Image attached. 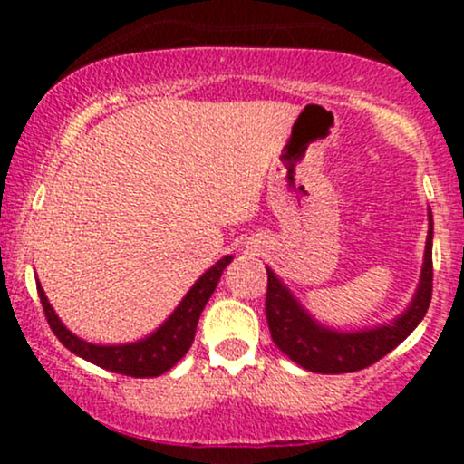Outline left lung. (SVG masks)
Wrapping results in <instances>:
<instances>
[{
    "label": "left lung",
    "mask_w": 464,
    "mask_h": 464,
    "mask_svg": "<svg viewBox=\"0 0 464 464\" xmlns=\"http://www.w3.org/2000/svg\"><path fill=\"white\" fill-rule=\"evenodd\" d=\"M428 239H425L423 268L417 290L408 307L392 318L391 323L375 324L364 329H335L312 316L303 303L292 295L275 270L268 273V292H266V318H268L273 343L292 362L312 372L338 375L353 372L375 364L377 360L391 353L417 329L432 301V237L434 222L432 211H428Z\"/></svg>",
    "instance_id": "obj_1"
}]
</instances>
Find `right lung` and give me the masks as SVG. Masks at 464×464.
I'll return each instance as SVG.
<instances>
[{
	"instance_id": "1",
	"label": "right lung",
	"mask_w": 464,
	"mask_h": 464,
	"mask_svg": "<svg viewBox=\"0 0 464 464\" xmlns=\"http://www.w3.org/2000/svg\"><path fill=\"white\" fill-rule=\"evenodd\" d=\"M231 259L233 255H225V257L218 259L209 270H205V273L196 279V284L189 287V292L183 296V301L179 303L177 310L169 314L152 334H148L146 338L135 340V343L124 344H95L78 338V335L69 332L61 318H58V314L54 312V307H52V303L47 301L41 284H36V290H39V299L44 303V310L52 332L56 334V338L61 340L72 353L92 362V364L100 366V369L120 372V375L157 377L172 369V366L189 351L191 343H194L196 324H198L200 314L205 310L209 296L214 295L218 281H220L222 276V270L231 264Z\"/></svg>"
}]
</instances>
